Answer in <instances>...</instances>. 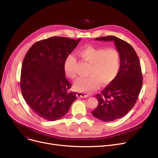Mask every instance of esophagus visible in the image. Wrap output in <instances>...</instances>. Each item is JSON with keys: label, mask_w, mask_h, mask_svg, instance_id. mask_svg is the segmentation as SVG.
Masks as SVG:
<instances>
[{"label": "esophagus", "mask_w": 158, "mask_h": 158, "mask_svg": "<svg viewBox=\"0 0 158 158\" xmlns=\"http://www.w3.org/2000/svg\"><path fill=\"white\" fill-rule=\"evenodd\" d=\"M77 96L79 98H85V97H89V94H86L85 92H77Z\"/></svg>", "instance_id": "esophagus-1"}]
</instances>
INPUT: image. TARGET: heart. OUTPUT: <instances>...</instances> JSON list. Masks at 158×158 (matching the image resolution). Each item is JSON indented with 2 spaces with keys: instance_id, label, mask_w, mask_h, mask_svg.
<instances>
[{
  "instance_id": "heart-1",
  "label": "heart",
  "mask_w": 158,
  "mask_h": 158,
  "mask_svg": "<svg viewBox=\"0 0 158 158\" xmlns=\"http://www.w3.org/2000/svg\"><path fill=\"white\" fill-rule=\"evenodd\" d=\"M82 60L91 64L88 75L80 77L74 82V87L80 92H89L97 89L100 84L106 85L112 82L119 71L120 56L118 51L114 48L104 49L91 45L82 47L78 51ZM76 57L73 54L66 57L63 63L66 76L71 79L76 77Z\"/></svg>"
}]
</instances>
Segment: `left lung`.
Returning a JSON list of instances; mask_svg holds the SVG:
<instances>
[{
    "label": "left lung",
    "instance_id": "left-lung-1",
    "mask_svg": "<svg viewBox=\"0 0 158 158\" xmlns=\"http://www.w3.org/2000/svg\"><path fill=\"white\" fill-rule=\"evenodd\" d=\"M95 39L113 41L120 56L117 76L101 94L96 95L98 106L92 112L97 118L111 122L124 117L135 104L143 84L142 69L135 49L126 41L114 36Z\"/></svg>",
    "mask_w": 158,
    "mask_h": 158
}]
</instances>
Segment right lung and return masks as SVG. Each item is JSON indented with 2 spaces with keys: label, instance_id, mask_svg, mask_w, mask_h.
Here are the masks:
<instances>
[{
  "label": "right lung",
  "instance_id": "obj_1",
  "mask_svg": "<svg viewBox=\"0 0 158 158\" xmlns=\"http://www.w3.org/2000/svg\"><path fill=\"white\" fill-rule=\"evenodd\" d=\"M81 38L53 36L36 42L25 56L21 70L20 88L25 101L41 118L55 121L62 118L77 99L76 92L65 77L66 57Z\"/></svg>",
  "mask_w": 158,
  "mask_h": 158
}]
</instances>
